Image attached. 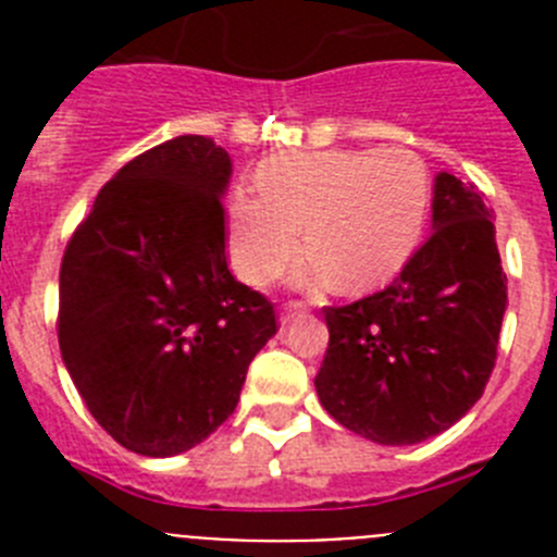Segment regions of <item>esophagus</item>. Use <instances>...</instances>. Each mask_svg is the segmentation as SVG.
Listing matches in <instances>:
<instances>
[{
  "mask_svg": "<svg viewBox=\"0 0 557 557\" xmlns=\"http://www.w3.org/2000/svg\"><path fill=\"white\" fill-rule=\"evenodd\" d=\"M307 312V304L304 301H289L282 312V326H287L289 321H295V314H304Z\"/></svg>",
  "mask_w": 557,
  "mask_h": 557,
  "instance_id": "esophagus-1",
  "label": "esophagus"
}]
</instances>
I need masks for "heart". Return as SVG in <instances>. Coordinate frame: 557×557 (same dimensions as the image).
I'll return each instance as SVG.
<instances>
[{"label": "heart", "mask_w": 557, "mask_h": 557, "mask_svg": "<svg viewBox=\"0 0 557 557\" xmlns=\"http://www.w3.org/2000/svg\"><path fill=\"white\" fill-rule=\"evenodd\" d=\"M430 209V175L416 152L321 150L278 156L259 170V191L228 206L231 264L245 282L268 284L293 256L312 253L298 284L366 293L410 262Z\"/></svg>", "instance_id": "b5f03b06"}]
</instances>
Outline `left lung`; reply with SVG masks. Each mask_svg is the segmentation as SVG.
<instances>
[{
    "label": "left lung",
    "instance_id": "left-lung-1",
    "mask_svg": "<svg viewBox=\"0 0 557 557\" xmlns=\"http://www.w3.org/2000/svg\"><path fill=\"white\" fill-rule=\"evenodd\" d=\"M494 214L476 186L437 172L432 234L382 293L326 307L314 376L323 410L382 446L441 435L482 396L508 307Z\"/></svg>",
    "mask_w": 557,
    "mask_h": 557
}]
</instances>
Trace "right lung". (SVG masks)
I'll return each mask as SVG.
<instances>
[{
  "label": "right lung",
  "mask_w": 557,
  "mask_h": 557,
  "mask_svg": "<svg viewBox=\"0 0 557 557\" xmlns=\"http://www.w3.org/2000/svg\"><path fill=\"white\" fill-rule=\"evenodd\" d=\"M231 156L175 136L100 189L61 262L58 343L97 424L125 449L172 457L234 412L273 304L231 275Z\"/></svg>",
  "instance_id": "1"
}]
</instances>
